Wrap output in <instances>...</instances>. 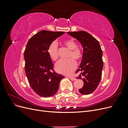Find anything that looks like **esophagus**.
Instances as JSON below:
<instances>
[{
  "label": "esophagus",
  "instance_id": "obj_1",
  "mask_svg": "<svg viewBox=\"0 0 128 128\" xmlns=\"http://www.w3.org/2000/svg\"><path fill=\"white\" fill-rule=\"evenodd\" d=\"M69 78H70V80H76V78H75L74 77H72V76H70V77H69Z\"/></svg>",
  "mask_w": 128,
  "mask_h": 128
}]
</instances>
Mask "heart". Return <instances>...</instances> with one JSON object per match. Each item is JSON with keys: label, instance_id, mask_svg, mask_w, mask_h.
Masks as SVG:
<instances>
[{"label": "heart", "instance_id": "heart-1", "mask_svg": "<svg viewBox=\"0 0 128 128\" xmlns=\"http://www.w3.org/2000/svg\"><path fill=\"white\" fill-rule=\"evenodd\" d=\"M63 44L69 49L70 52L69 54L68 60H61L58 61L56 65V68L58 72L64 75H68L75 69L76 67V62L74 60V58L77 61H80L83 57V51L78 47H77V44L76 42L70 38L64 41ZM48 53L51 59L54 61H56L59 58V51L56 44L53 42L50 44L48 48Z\"/></svg>", "mask_w": 128, "mask_h": 128}]
</instances>
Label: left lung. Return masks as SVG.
I'll return each mask as SVG.
<instances>
[{"instance_id":"obj_1","label":"left lung","mask_w":128,"mask_h":128,"mask_svg":"<svg viewBox=\"0 0 128 128\" xmlns=\"http://www.w3.org/2000/svg\"><path fill=\"white\" fill-rule=\"evenodd\" d=\"M67 33L78 40L83 48L82 61L76 72H80L76 78L82 79L84 82L83 86L78 91L82 94H91L97 88L102 78V52L99 42L84 31Z\"/></svg>"}]
</instances>
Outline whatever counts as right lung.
Returning <instances> with one entry per match:
<instances>
[{"label":"right lung","mask_w":128,"mask_h":128,"mask_svg":"<svg viewBox=\"0 0 128 128\" xmlns=\"http://www.w3.org/2000/svg\"><path fill=\"white\" fill-rule=\"evenodd\" d=\"M64 32L42 30L30 38L24 52L25 72L31 88L42 97L55 94L64 76L53 69L48 48Z\"/></svg>","instance_id":"obj_1"}]
</instances>
